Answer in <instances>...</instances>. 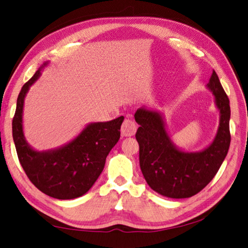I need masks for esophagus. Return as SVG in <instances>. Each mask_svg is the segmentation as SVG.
Returning a JSON list of instances; mask_svg holds the SVG:
<instances>
[{
  "label": "esophagus",
  "instance_id": "obj_1",
  "mask_svg": "<svg viewBox=\"0 0 248 248\" xmlns=\"http://www.w3.org/2000/svg\"><path fill=\"white\" fill-rule=\"evenodd\" d=\"M136 129H138V125H136L135 121L131 118H127L121 125V134L123 136H133L136 132Z\"/></svg>",
  "mask_w": 248,
  "mask_h": 248
}]
</instances>
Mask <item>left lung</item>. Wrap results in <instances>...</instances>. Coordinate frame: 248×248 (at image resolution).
I'll return each instance as SVG.
<instances>
[{
	"instance_id": "obj_1",
	"label": "left lung",
	"mask_w": 248,
	"mask_h": 248,
	"mask_svg": "<svg viewBox=\"0 0 248 248\" xmlns=\"http://www.w3.org/2000/svg\"><path fill=\"white\" fill-rule=\"evenodd\" d=\"M207 88L213 93L219 124L212 143L200 151H184L166 130L164 115L141 107L134 114L140 124V166L148 186L162 196L188 198L199 193L217 175L230 146L229 99L213 70Z\"/></svg>"
}]
</instances>
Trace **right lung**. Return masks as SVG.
Here are the masks:
<instances>
[{
  "label": "right lung",
  "mask_w": 248,
  "mask_h": 248,
  "mask_svg": "<svg viewBox=\"0 0 248 248\" xmlns=\"http://www.w3.org/2000/svg\"><path fill=\"white\" fill-rule=\"evenodd\" d=\"M48 65L49 62H44L21 89L13 119V138L20 164L39 191L56 199H75L86 194L102 172L108 155L120 139L124 117L88 124L72 140L57 148L34 149L23 132L24 100Z\"/></svg>",
  "instance_id": "1"
}]
</instances>
